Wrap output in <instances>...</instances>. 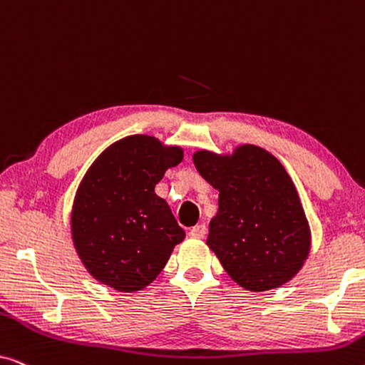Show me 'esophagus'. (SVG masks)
<instances>
[{
  "instance_id": "34e87169",
  "label": "esophagus",
  "mask_w": 365,
  "mask_h": 365,
  "mask_svg": "<svg viewBox=\"0 0 365 365\" xmlns=\"http://www.w3.org/2000/svg\"><path fill=\"white\" fill-rule=\"evenodd\" d=\"M206 226H204V224H197V226H194L191 231H189V234H191V236L194 237V239H202L204 236H206Z\"/></svg>"
}]
</instances>
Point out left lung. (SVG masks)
I'll return each instance as SVG.
<instances>
[{
    "instance_id": "8db88e82",
    "label": "left lung",
    "mask_w": 365,
    "mask_h": 365,
    "mask_svg": "<svg viewBox=\"0 0 365 365\" xmlns=\"http://www.w3.org/2000/svg\"><path fill=\"white\" fill-rule=\"evenodd\" d=\"M192 161L219 191L207 246L232 281L254 292L291 281L311 251V229L282 164L252 144L231 156L197 151Z\"/></svg>"
}]
</instances>
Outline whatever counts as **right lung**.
I'll return each mask as SVG.
<instances>
[{
    "instance_id": "obj_1",
    "label": "right lung",
    "mask_w": 365,
    "mask_h": 365,
    "mask_svg": "<svg viewBox=\"0 0 365 365\" xmlns=\"http://www.w3.org/2000/svg\"><path fill=\"white\" fill-rule=\"evenodd\" d=\"M182 149L134 134L99 154L79 184L71 212L76 252L96 281L119 292L141 291L186 237L171 209L154 192Z\"/></svg>"
}]
</instances>
